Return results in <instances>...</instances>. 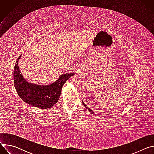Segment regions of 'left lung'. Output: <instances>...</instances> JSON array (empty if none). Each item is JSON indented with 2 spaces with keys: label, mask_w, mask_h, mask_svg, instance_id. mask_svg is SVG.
Returning a JSON list of instances; mask_svg holds the SVG:
<instances>
[{
  "label": "left lung",
  "mask_w": 154,
  "mask_h": 154,
  "mask_svg": "<svg viewBox=\"0 0 154 154\" xmlns=\"http://www.w3.org/2000/svg\"><path fill=\"white\" fill-rule=\"evenodd\" d=\"M82 103H83V105L85 106V108H87L88 109V110H89V111H90V112H91V113L93 115H95V114H94V112L92 110V109H90V108L87 105H86L84 103V102H83V101H82Z\"/></svg>",
  "instance_id": "left-lung-1"
}]
</instances>
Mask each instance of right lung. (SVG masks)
<instances>
[{
    "label": "right lung",
    "mask_w": 154,
    "mask_h": 154,
    "mask_svg": "<svg viewBox=\"0 0 154 154\" xmlns=\"http://www.w3.org/2000/svg\"><path fill=\"white\" fill-rule=\"evenodd\" d=\"M21 55L16 60L14 68V84L19 96L27 103L40 109L49 108L58 100L61 88L74 73H65L61 75L54 83L47 85H39L27 82L20 71L18 61Z\"/></svg>",
    "instance_id": "add662e5"
}]
</instances>
